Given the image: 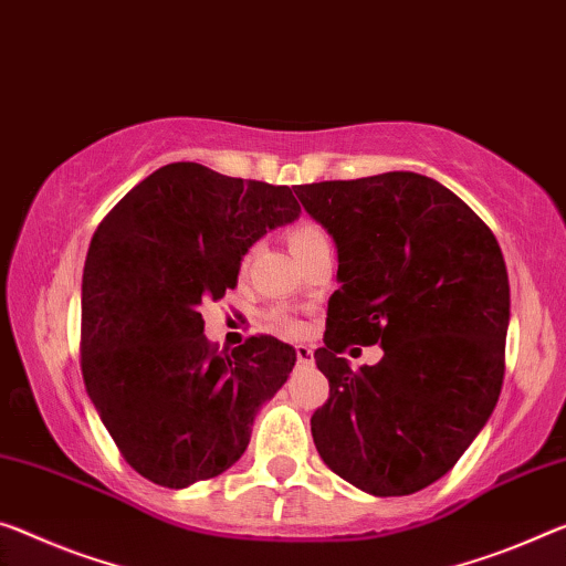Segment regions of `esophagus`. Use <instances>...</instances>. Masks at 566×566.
<instances>
[{
    "label": "esophagus",
    "mask_w": 566,
    "mask_h": 566,
    "mask_svg": "<svg viewBox=\"0 0 566 566\" xmlns=\"http://www.w3.org/2000/svg\"><path fill=\"white\" fill-rule=\"evenodd\" d=\"M295 356H298V361L311 364L313 361V349L306 344H298V346H295Z\"/></svg>",
    "instance_id": "esophagus-1"
}]
</instances>
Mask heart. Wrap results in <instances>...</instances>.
Here are the masks:
<instances>
[{"label":"heart","mask_w":566,"mask_h":566,"mask_svg":"<svg viewBox=\"0 0 566 566\" xmlns=\"http://www.w3.org/2000/svg\"><path fill=\"white\" fill-rule=\"evenodd\" d=\"M289 242H291L293 255L301 258L303 253H308L311 248L321 245V242H328V238H326V232L318 228V224H313V222H298V224H295V228H291ZM273 324H275L277 328H283V332H291V334H295V332H298V328H301L298 321H293L285 311H275V313H273Z\"/></svg>","instance_id":"heart-1"}]
</instances>
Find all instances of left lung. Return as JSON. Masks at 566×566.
Returning a JSON list of instances; mask_svg holds the SVG:
<instances>
[{
    "mask_svg": "<svg viewBox=\"0 0 566 566\" xmlns=\"http://www.w3.org/2000/svg\"><path fill=\"white\" fill-rule=\"evenodd\" d=\"M293 192L332 234L342 283L313 354L332 387L311 417L318 455L364 493L428 489L499 402L511 318L499 242L463 199L415 171ZM352 343L386 356L354 373L337 356Z\"/></svg>",
    "mask_w": 566,
    "mask_h": 566,
    "instance_id": "8db88e82",
    "label": "left lung"
}]
</instances>
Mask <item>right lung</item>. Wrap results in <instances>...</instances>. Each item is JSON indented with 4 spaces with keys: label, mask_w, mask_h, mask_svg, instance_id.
<instances>
[{
    "label": "right lung",
    "mask_w": 566,
    "mask_h": 566,
    "mask_svg": "<svg viewBox=\"0 0 566 566\" xmlns=\"http://www.w3.org/2000/svg\"><path fill=\"white\" fill-rule=\"evenodd\" d=\"M289 187L195 161L156 169L95 230L83 271V379L126 463L187 489L228 471L295 367V349L250 336L217 354L199 306L238 285L248 250L298 220Z\"/></svg>",
    "instance_id": "1"
}]
</instances>
